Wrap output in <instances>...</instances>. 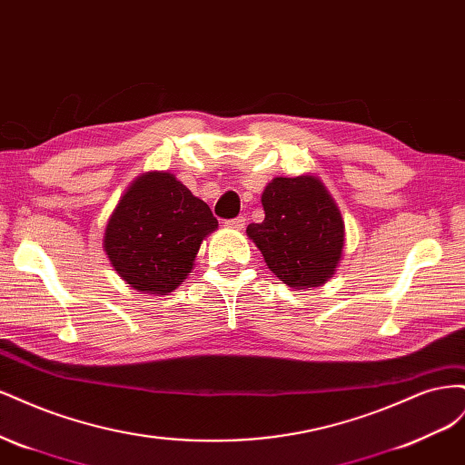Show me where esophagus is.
Listing matches in <instances>:
<instances>
[{"label":"esophagus","instance_id":"34e87169","mask_svg":"<svg viewBox=\"0 0 465 465\" xmlns=\"http://www.w3.org/2000/svg\"><path fill=\"white\" fill-rule=\"evenodd\" d=\"M229 229H236V231H242L244 229V224H246V217H236V219H229L227 223Z\"/></svg>","mask_w":465,"mask_h":465}]
</instances>
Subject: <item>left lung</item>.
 Listing matches in <instances>:
<instances>
[{"instance_id": "obj_1", "label": "left lung", "mask_w": 465, "mask_h": 465, "mask_svg": "<svg viewBox=\"0 0 465 465\" xmlns=\"http://www.w3.org/2000/svg\"><path fill=\"white\" fill-rule=\"evenodd\" d=\"M265 219L248 224L267 267L292 289L320 287L343 258L341 211L318 176H277L262 193Z\"/></svg>"}]
</instances>
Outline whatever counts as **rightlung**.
Returning <instances> with one entry per match:
<instances>
[{
    "mask_svg": "<svg viewBox=\"0 0 465 465\" xmlns=\"http://www.w3.org/2000/svg\"><path fill=\"white\" fill-rule=\"evenodd\" d=\"M219 227L209 205L171 173H145L124 192L106 223L103 248L114 272L139 292H173Z\"/></svg>",
    "mask_w": 465,
    "mask_h": 465,
    "instance_id": "add662e5",
    "label": "right lung"
}]
</instances>
